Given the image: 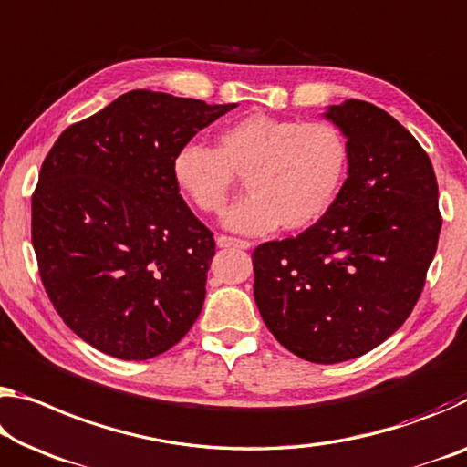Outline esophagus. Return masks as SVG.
Segmentation results:
<instances>
[{
	"label": "esophagus",
	"instance_id": "1",
	"mask_svg": "<svg viewBox=\"0 0 467 467\" xmlns=\"http://www.w3.org/2000/svg\"><path fill=\"white\" fill-rule=\"evenodd\" d=\"M216 245L218 247H239V249H249L251 243L249 241H243V239H234V236H226V234H220L216 236Z\"/></svg>",
	"mask_w": 467,
	"mask_h": 467
}]
</instances>
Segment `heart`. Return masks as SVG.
Returning <instances> with one entry per match:
<instances>
[{"instance_id":"1","label":"heart","mask_w":467,"mask_h":467,"mask_svg":"<svg viewBox=\"0 0 467 467\" xmlns=\"http://www.w3.org/2000/svg\"><path fill=\"white\" fill-rule=\"evenodd\" d=\"M347 164V140L327 120L299 122L255 112L220 132L216 150L187 145L172 172L199 210L218 213L245 179L247 197L222 216L234 233L262 234L278 224L301 231L320 220L337 195Z\"/></svg>"}]
</instances>
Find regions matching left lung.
<instances>
[{"mask_svg": "<svg viewBox=\"0 0 467 467\" xmlns=\"http://www.w3.org/2000/svg\"><path fill=\"white\" fill-rule=\"evenodd\" d=\"M324 118L347 139V181L327 213L293 239L254 251V297L283 347L338 364L384 343L420 299L441 233L428 153L374 103Z\"/></svg>", "mask_w": 467, "mask_h": 467, "instance_id": "obj_1", "label": "left lung"}]
</instances>
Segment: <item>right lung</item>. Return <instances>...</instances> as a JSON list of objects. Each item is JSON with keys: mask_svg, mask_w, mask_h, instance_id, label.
<instances>
[{"mask_svg": "<svg viewBox=\"0 0 467 467\" xmlns=\"http://www.w3.org/2000/svg\"><path fill=\"white\" fill-rule=\"evenodd\" d=\"M236 103L129 91L66 129L33 193V247L72 332L150 359L193 327L216 243L179 193L176 153Z\"/></svg>", "mask_w": 467, "mask_h": 467, "instance_id": "right-lung-1", "label": "right lung"}]
</instances>
